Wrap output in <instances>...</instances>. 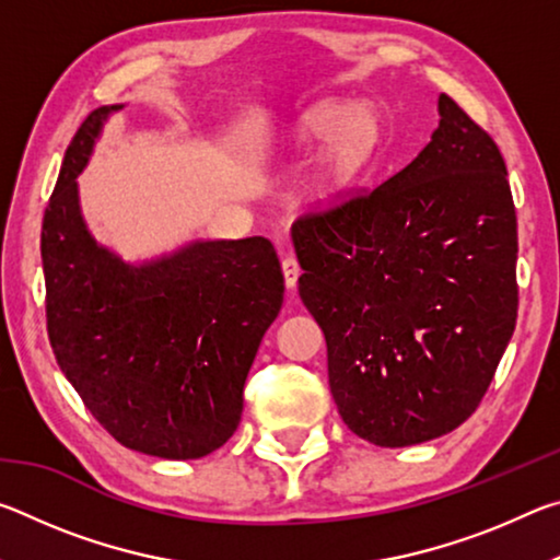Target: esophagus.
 <instances>
[{
  "instance_id": "esophagus-1",
  "label": "esophagus",
  "mask_w": 560,
  "mask_h": 560,
  "mask_svg": "<svg viewBox=\"0 0 560 560\" xmlns=\"http://www.w3.org/2000/svg\"><path fill=\"white\" fill-rule=\"evenodd\" d=\"M281 269H283V281H287V289H296L299 277H301V267L299 261L293 257H287L281 261Z\"/></svg>"
}]
</instances>
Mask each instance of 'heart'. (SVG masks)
<instances>
[{
	"label": "heart",
	"mask_w": 560,
	"mask_h": 560,
	"mask_svg": "<svg viewBox=\"0 0 560 560\" xmlns=\"http://www.w3.org/2000/svg\"><path fill=\"white\" fill-rule=\"evenodd\" d=\"M381 138V120L365 103H318L301 113L289 130L293 150H318L299 179V197L308 207H328L346 192L368 165Z\"/></svg>",
	"instance_id": "obj_1"
}]
</instances>
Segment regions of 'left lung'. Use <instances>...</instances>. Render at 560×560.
Masks as SVG:
<instances>
[{"instance_id":"left-lung-1","label":"left lung","mask_w":560,"mask_h":560,"mask_svg":"<svg viewBox=\"0 0 560 560\" xmlns=\"http://www.w3.org/2000/svg\"><path fill=\"white\" fill-rule=\"evenodd\" d=\"M410 165L291 226L343 422L410 447L467 420L516 326V210L494 140L450 96Z\"/></svg>"}]
</instances>
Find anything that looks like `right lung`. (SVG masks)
I'll use <instances>...</instances> for the list:
<instances>
[{
	"instance_id": "obj_1",
	"label": "right lung",
	"mask_w": 560,
	"mask_h": 560,
	"mask_svg": "<svg viewBox=\"0 0 560 560\" xmlns=\"http://www.w3.org/2000/svg\"><path fill=\"white\" fill-rule=\"evenodd\" d=\"M120 108L81 122L44 212L46 328L66 381L122 447L200 459L242 420L244 381L283 303L281 264L264 236L195 240L140 264L93 240L75 177Z\"/></svg>"
}]
</instances>
